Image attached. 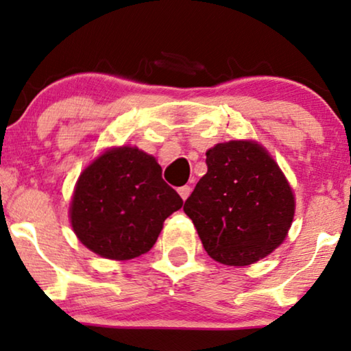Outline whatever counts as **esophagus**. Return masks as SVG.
Listing matches in <instances>:
<instances>
[{"label":"esophagus","mask_w":351,"mask_h":351,"mask_svg":"<svg viewBox=\"0 0 351 351\" xmlns=\"http://www.w3.org/2000/svg\"><path fill=\"white\" fill-rule=\"evenodd\" d=\"M178 194L181 195L182 200H186L187 197H189V194H191V186H182V187H180V189H178Z\"/></svg>","instance_id":"obj_1"}]
</instances>
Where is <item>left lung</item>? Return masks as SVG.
I'll list each match as a JSON object with an SVG mask.
<instances>
[{"label":"left lung","mask_w":351,"mask_h":351,"mask_svg":"<svg viewBox=\"0 0 351 351\" xmlns=\"http://www.w3.org/2000/svg\"><path fill=\"white\" fill-rule=\"evenodd\" d=\"M206 171L184 204L210 258L250 265L283 243L294 195L276 162L254 141L219 143L206 151Z\"/></svg>","instance_id":"8db88e82"}]
</instances>
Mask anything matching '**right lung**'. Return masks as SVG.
<instances>
[{
  "label": "right lung",
  "instance_id": "obj_1",
  "mask_svg": "<svg viewBox=\"0 0 351 351\" xmlns=\"http://www.w3.org/2000/svg\"><path fill=\"white\" fill-rule=\"evenodd\" d=\"M182 206L162 180L154 157L112 147L97 157L76 182L70 218L77 239L106 259L127 261L154 246L164 221Z\"/></svg>",
  "mask_w": 351,
  "mask_h": 351
}]
</instances>
